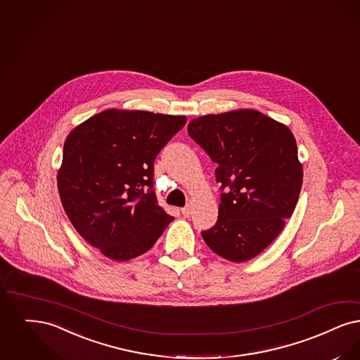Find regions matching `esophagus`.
<instances>
[{
  "label": "esophagus",
  "mask_w": 360,
  "mask_h": 360,
  "mask_svg": "<svg viewBox=\"0 0 360 360\" xmlns=\"http://www.w3.org/2000/svg\"><path fill=\"white\" fill-rule=\"evenodd\" d=\"M182 214H184V217H190V214H191V207L187 205V206H185L182 210Z\"/></svg>",
  "instance_id": "esophagus-1"
}]
</instances>
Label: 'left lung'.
Returning <instances> with one entry per match:
<instances>
[{
  "label": "left lung",
  "mask_w": 360,
  "mask_h": 360,
  "mask_svg": "<svg viewBox=\"0 0 360 360\" xmlns=\"http://www.w3.org/2000/svg\"><path fill=\"white\" fill-rule=\"evenodd\" d=\"M188 135L218 165V219L202 231L224 259L256 257L283 231L300 195L302 166L290 129L255 110L193 119Z\"/></svg>",
  "instance_id": "8db88e82"
}]
</instances>
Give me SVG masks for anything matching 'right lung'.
<instances>
[{
    "label": "right lung",
    "instance_id": "add662e5",
    "mask_svg": "<svg viewBox=\"0 0 360 360\" xmlns=\"http://www.w3.org/2000/svg\"><path fill=\"white\" fill-rule=\"evenodd\" d=\"M185 124L186 116L107 110L67 136L60 200L73 228L108 259L141 256L173 221L153 188L154 160Z\"/></svg>",
    "mask_w": 360,
    "mask_h": 360
}]
</instances>
